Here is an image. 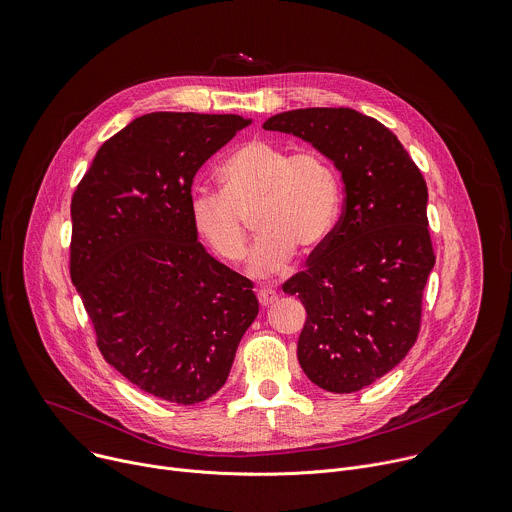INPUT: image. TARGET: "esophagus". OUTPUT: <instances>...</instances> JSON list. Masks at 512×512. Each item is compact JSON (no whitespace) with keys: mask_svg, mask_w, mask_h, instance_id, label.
I'll return each instance as SVG.
<instances>
[{"mask_svg":"<svg viewBox=\"0 0 512 512\" xmlns=\"http://www.w3.org/2000/svg\"><path fill=\"white\" fill-rule=\"evenodd\" d=\"M256 296H258V302H260L262 306H268V304H272V302L278 298L276 290H272V288H268V286L256 288Z\"/></svg>","mask_w":512,"mask_h":512,"instance_id":"esophagus-1","label":"esophagus"}]
</instances>
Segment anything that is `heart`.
Returning a JSON list of instances; mask_svg holds the SVG:
<instances>
[{
    "instance_id": "obj_1",
    "label": "heart",
    "mask_w": 512,
    "mask_h": 512,
    "mask_svg": "<svg viewBox=\"0 0 512 512\" xmlns=\"http://www.w3.org/2000/svg\"><path fill=\"white\" fill-rule=\"evenodd\" d=\"M218 181L220 193L193 195V230L218 260L238 264L252 220L260 232L248 262L254 276L286 270L296 248L311 254L337 222L339 177L317 151L290 153L272 141L254 139L220 165Z\"/></svg>"
}]
</instances>
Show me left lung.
Segmentation results:
<instances>
[{"instance_id":"obj_1","label":"left lung","mask_w":512,"mask_h":512,"mask_svg":"<svg viewBox=\"0 0 512 512\" xmlns=\"http://www.w3.org/2000/svg\"><path fill=\"white\" fill-rule=\"evenodd\" d=\"M264 129L313 143L341 171L343 214L282 290L306 309L296 345L306 377L333 393L359 391L391 371L422 329L436 264L426 179L385 125L353 109H296Z\"/></svg>"}]
</instances>
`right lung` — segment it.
<instances>
[{
    "label": "right lung",
    "instance_id": "right-lung-1",
    "mask_svg": "<svg viewBox=\"0 0 512 512\" xmlns=\"http://www.w3.org/2000/svg\"><path fill=\"white\" fill-rule=\"evenodd\" d=\"M250 121L151 113L102 143L74 189L70 278L96 347L171 403L212 397L258 315L254 284L212 258L191 222L197 169Z\"/></svg>",
    "mask_w": 512,
    "mask_h": 512
}]
</instances>
